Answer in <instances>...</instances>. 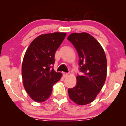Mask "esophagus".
Instances as JSON below:
<instances>
[{
	"label": "esophagus",
	"instance_id": "34e87169",
	"mask_svg": "<svg viewBox=\"0 0 126 126\" xmlns=\"http://www.w3.org/2000/svg\"><path fill=\"white\" fill-rule=\"evenodd\" d=\"M63 76L65 78V77H67L68 75H69V74H68L67 73H64V72H63Z\"/></svg>",
	"mask_w": 126,
	"mask_h": 126
}]
</instances>
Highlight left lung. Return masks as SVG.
Masks as SVG:
<instances>
[{"instance_id":"8db88e82","label":"left lung","mask_w":126,"mask_h":126,"mask_svg":"<svg viewBox=\"0 0 126 126\" xmlns=\"http://www.w3.org/2000/svg\"><path fill=\"white\" fill-rule=\"evenodd\" d=\"M67 40L73 44L79 57L82 76H76V86L68 89L69 98L80 105L91 103L96 98L107 77V59L99 42L86 32L72 33Z\"/></svg>"}]
</instances>
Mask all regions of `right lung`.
<instances>
[{
    "label": "right lung",
    "instance_id": "add662e5",
    "mask_svg": "<svg viewBox=\"0 0 126 126\" xmlns=\"http://www.w3.org/2000/svg\"><path fill=\"white\" fill-rule=\"evenodd\" d=\"M66 35L65 32L41 34L31 42L22 64L24 86L35 102H43L50 97L53 86L62 74L53 69L54 55Z\"/></svg>",
    "mask_w": 126,
    "mask_h": 126
}]
</instances>
